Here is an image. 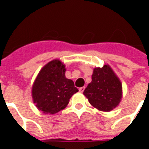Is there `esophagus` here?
Here are the masks:
<instances>
[{
	"mask_svg": "<svg viewBox=\"0 0 149 149\" xmlns=\"http://www.w3.org/2000/svg\"><path fill=\"white\" fill-rule=\"evenodd\" d=\"M84 89H85V87H81L79 88V91H80L81 93H83V92L84 91Z\"/></svg>",
	"mask_w": 149,
	"mask_h": 149,
	"instance_id": "1",
	"label": "esophagus"
}]
</instances>
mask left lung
I'll list each match as a JSON object with an SVG mask.
<instances>
[{"label": "left lung", "instance_id": "left-lung-1", "mask_svg": "<svg viewBox=\"0 0 149 149\" xmlns=\"http://www.w3.org/2000/svg\"><path fill=\"white\" fill-rule=\"evenodd\" d=\"M121 93L120 81L107 65L103 68H94L92 81L84 91L89 103L104 112H109L118 105Z\"/></svg>", "mask_w": 149, "mask_h": 149}]
</instances>
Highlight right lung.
<instances>
[{
	"instance_id": "right-lung-1",
	"label": "right lung",
	"mask_w": 149,
	"mask_h": 149,
	"mask_svg": "<svg viewBox=\"0 0 149 149\" xmlns=\"http://www.w3.org/2000/svg\"><path fill=\"white\" fill-rule=\"evenodd\" d=\"M65 65L52 61L40 70L33 87L34 103L44 113L54 114L64 109L78 89L74 82L65 77Z\"/></svg>"
}]
</instances>
